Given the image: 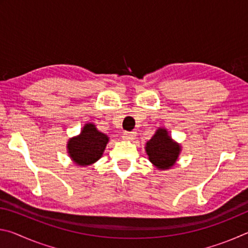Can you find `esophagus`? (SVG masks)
<instances>
[{
  "label": "esophagus",
  "mask_w": 248,
  "mask_h": 248,
  "mask_svg": "<svg viewBox=\"0 0 248 248\" xmlns=\"http://www.w3.org/2000/svg\"><path fill=\"white\" fill-rule=\"evenodd\" d=\"M136 132H124V139L125 141H132L136 139Z\"/></svg>",
  "instance_id": "34e87169"
}]
</instances>
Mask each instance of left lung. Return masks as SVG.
<instances>
[{
	"mask_svg": "<svg viewBox=\"0 0 248 248\" xmlns=\"http://www.w3.org/2000/svg\"><path fill=\"white\" fill-rule=\"evenodd\" d=\"M145 152L149 161L159 170H167L177 162L182 146L171 139L165 128L159 127L154 136L146 142Z\"/></svg>",
	"mask_w": 248,
	"mask_h": 248,
	"instance_id": "left-lung-1",
	"label": "left lung"
}]
</instances>
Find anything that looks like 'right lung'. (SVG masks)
<instances>
[{
    "label": "right lung",
    "instance_id": "right-lung-1",
    "mask_svg": "<svg viewBox=\"0 0 248 248\" xmlns=\"http://www.w3.org/2000/svg\"><path fill=\"white\" fill-rule=\"evenodd\" d=\"M108 142L107 134L100 132L93 123H87L78 136L70 138L66 150L74 164L85 167L94 164L103 156Z\"/></svg>",
    "mask_w": 248,
    "mask_h": 248
}]
</instances>
